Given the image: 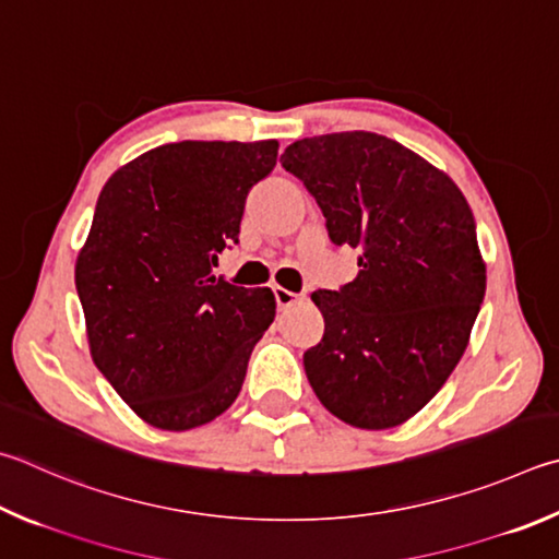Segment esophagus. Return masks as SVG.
<instances>
[{
	"label": "esophagus",
	"mask_w": 559,
	"mask_h": 559,
	"mask_svg": "<svg viewBox=\"0 0 559 559\" xmlns=\"http://www.w3.org/2000/svg\"><path fill=\"white\" fill-rule=\"evenodd\" d=\"M273 296H276V302L281 310H288L293 306H298V302L306 300V296H298V293H290L286 288H273Z\"/></svg>",
	"instance_id": "obj_1"
}]
</instances>
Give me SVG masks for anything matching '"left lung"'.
<instances>
[{
	"mask_svg": "<svg viewBox=\"0 0 559 559\" xmlns=\"http://www.w3.org/2000/svg\"><path fill=\"white\" fill-rule=\"evenodd\" d=\"M357 278L314 290L324 334L302 354L314 395L361 430L413 418L450 379L486 293L474 215L454 180L371 131L300 139L281 156Z\"/></svg>",
	"mask_w": 559,
	"mask_h": 559,
	"instance_id": "obj_1",
	"label": "left lung"
}]
</instances>
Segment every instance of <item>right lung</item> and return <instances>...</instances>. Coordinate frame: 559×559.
Masks as SVG:
<instances>
[{"mask_svg": "<svg viewBox=\"0 0 559 559\" xmlns=\"http://www.w3.org/2000/svg\"><path fill=\"white\" fill-rule=\"evenodd\" d=\"M278 141H178L129 160L99 192L75 261L90 354L141 420L190 430L241 391L276 318L271 288H239L212 266Z\"/></svg>", "mask_w": 559, "mask_h": 559, "instance_id": "obj_1", "label": "right lung"}]
</instances>
